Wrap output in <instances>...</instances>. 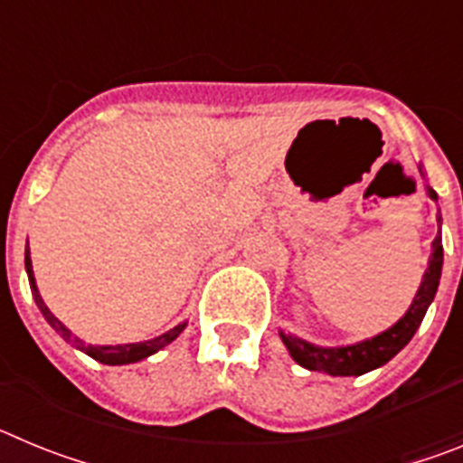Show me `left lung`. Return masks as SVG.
Returning a JSON list of instances; mask_svg holds the SVG:
<instances>
[{
  "label": "left lung",
  "instance_id": "left-lung-1",
  "mask_svg": "<svg viewBox=\"0 0 463 463\" xmlns=\"http://www.w3.org/2000/svg\"><path fill=\"white\" fill-rule=\"evenodd\" d=\"M417 169L422 174V165L417 166ZM427 194L431 202H439V194L429 185ZM436 222H439V234H436V239L431 243L429 267L424 271L422 282H420V288H417L415 297H412V304L408 306L403 317H399L390 329L380 331L375 336L364 338V341L353 343V345L336 347L317 345V343H310L306 338L297 336V334H289V331L280 329L278 334H280V341L288 347L289 357L298 366H304L308 371H320V373L326 375H354V378L369 373L373 369H380L392 357H396L411 343V338L415 336V331L422 325L433 297L439 292L440 271H443V236H440L443 218H440V211L436 213Z\"/></svg>",
  "mask_w": 463,
  "mask_h": 463
}]
</instances>
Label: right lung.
<instances>
[{
    "mask_svg": "<svg viewBox=\"0 0 463 463\" xmlns=\"http://www.w3.org/2000/svg\"><path fill=\"white\" fill-rule=\"evenodd\" d=\"M24 269H27V278H30V288H32V297H34L36 306H39L41 315L46 317L48 325L52 326V329L60 334V336L64 338L67 343H71L76 350H80V353H85L88 357L97 359V362L101 364H109V366H122V364H134V362H141V359L150 357V354H155L157 350H162L165 345H169L171 341H175V338L181 336L183 329L187 326V322H181V325H175L174 329H169L166 334H162V336H155L150 338V341H141V343H125V345H92V343H85L83 338H79L76 334H73L69 326H64L62 322L57 320L55 315L51 313V308L46 306V301L41 298L39 294V288H36V278H34V271H32V257H30V250H24Z\"/></svg>",
    "mask_w": 463,
    "mask_h": 463,
    "instance_id": "right-lung-1",
    "label": "right lung"
}]
</instances>
